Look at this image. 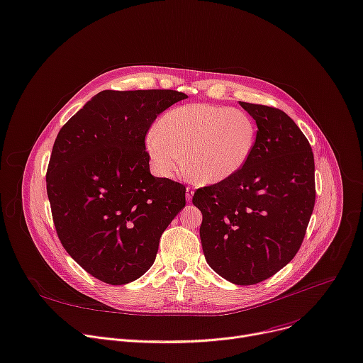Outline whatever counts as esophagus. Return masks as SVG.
<instances>
[{"label":"esophagus","mask_w":363,"mask_h":363,"mask_svg":"<svg viewBox=\"0 0 363 363\" xmlns=\"http://www.w3.org/2000/svg\"><path fill=\"white\" fill-rule=\"evenodd\" d=\"M185 196H186V200H188V201H191L192 196H194V189H192L191 186H186V192H185Z\"/></svg>","instance_id":"esophagus-1"}]
</instances>
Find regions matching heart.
I'll return each instance as SVG.
<instances>
[{"instance_id":"b5f03b06","label":"heart","mask_w":363,"mask_h":363,"mask_svg":"<svg viewBox=\"0 0 363 363\" xmlns=\"http://www.w3.org/2000/svg\"><path fill=\"white\" fill-rule=\"evenodd\" d=\"M257 141L255 119L244 109L191 104L167 111L149 131L146 149L167 178L185 171L204 184L236 175L250 160ZM187 162H184V156Z\"/></svg>"}]
</instances>
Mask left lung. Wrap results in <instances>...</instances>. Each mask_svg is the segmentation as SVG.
Instances as JSON below:
<instances>
[{
	"instance_id": "left-lung-1",
	"label": "left lung",
	"mask_w": 363,
	"mask_h": 363,
	"mask_svg": "<svg viewBox=\"0 0 363 363\" xmlns=\"http://www.w3.org/2000/svg\"><path fill=\"white\" fill-rule=\"evenodd\" d=\"M257 123L254 152L226 181L199 188L200 238L210 267L230 283H259L299 251L315 206L308 138L283 111L239 102Z\"/></svg>"
}]
</instances>
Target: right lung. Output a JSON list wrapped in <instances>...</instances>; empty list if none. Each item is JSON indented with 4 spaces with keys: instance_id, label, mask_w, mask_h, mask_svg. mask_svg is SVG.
Here are the masks:
<instances>
[{
    "instance_id": "right-lung-1",
    "label": "right lung",
    "mask_w": 363,
    "mask_h": 363,
    "mask_svg": "<svg viewBox=\"0 0 363 363\" xmlns=\"http://www.w3.org/2000/svg\"><path fill=\"white\" fill-rule=\"evenodd\" d=\"M177 90H104L60 130L46 171L52 220L89 274L127 284L155 262L159 240L185 206V186L150 174L146 135Z\"/></svg>"
}]
</instances>
